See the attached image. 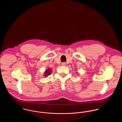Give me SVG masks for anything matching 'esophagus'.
<instances>
[{"mask_svg":"<svg viewBox=\"0 0 122 122\" xmlns=\"http://www.w3.org/2000/svg\"><path fill=\"white\" fill-rule=\"evenodd\" d=\"M65 65H66V63H65V62H62V63H61V66H65Z\"/></svg>","mask_w":122,"mask_h":122,"instance_id":"obj_1","label":"esophagus"}]
</instances>
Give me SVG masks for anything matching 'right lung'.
Wrapping results in <instances>:
<instances>
[{"mask_svg":"<svg viewBox=\"0 0 122 122\" xmlns=\"http://www.w3.org/2000/svg\"><path fill=\"white\" fill-rule=\"evenodd\" d=\"M45 76H48L50 75V74L51 73V70H50V69H48V70H46L45 73Z\"/></svg>","mask_w":122,"mask_h":122,"instance_id":"add662e5","label":"right lung"}]
</instances>
